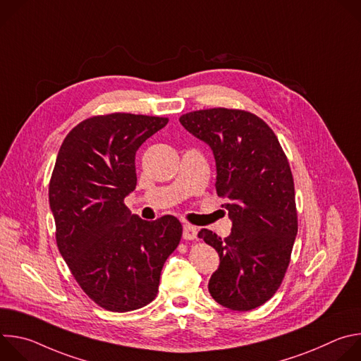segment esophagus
Here are the masks:
<instances>
[{"label": "esophagus", "mask_w": 361, "mask_h": 361, "mask_svg": "<svg viewBox=\"0 0 361 361\" xmlns=\"http://www.w3.org/2000/svg\"><path fill=\"white\" fill-rule=\"evenodd\" d=\"M183 238L184 240H195L197 238V228L190 224L183 226Z\"/></svg>", "instance_id": "1"}]
</instances>
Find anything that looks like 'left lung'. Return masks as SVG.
<instances>
[{
    "label": "left lung",
    "mask_w": 361,
    "mask_h": 361,
    "mask_svg": "<svg viewBox=\"0 0 361 361\" xmlns=\"http://www.w3.org/2000/svg\"><path fill=\"white\" fill-rule=\"evenodd\" d=\"M180 123L212 148L216 190L233 221L226 238L205 228L198 233L220 257L209 291L230 310H252L280 287L297 235L288 160L273 130L248 111L200 110Z\"/></svg>",
    "instance_id": "left-lung-1"
}]
</instances>
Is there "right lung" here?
<instances>
[{
	"mask_svg": "<svg viewBox=\"0 0 361 361\" xmlns=\"http://www.w3.org/2000/svg\"><path fill=\"white\" fill-rule=\"evenodd\" d=\"M167 123L126 113L84 120L63 141L51 176L59 250L84 293L110 312L137 310L156 298L183 234L174 216L145 221L124 204L137 185V149Z\"/></svg>",
	"mask_w": 361,
	"mask_h": 361,
	"instance_id": "obj_1",
	"label": "right lung"
}]
</instances>
